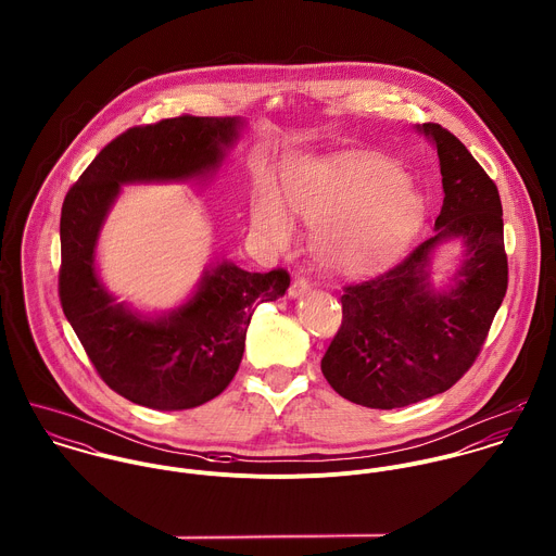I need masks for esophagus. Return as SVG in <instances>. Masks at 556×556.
<instances>
[{
    "label": "esophagus",
    "mask_w": 556,
    "mask_h": 556,
    "mask_svg": "<svg viewBox=\"0 0 556 556\" xmlns=\"http://www.w3.org/2000/svg\"><path fill=\"white\" fill-rule=\"evenodd\" d=\"M308 289H311V285H308V280L306 278H302V276H298L295 280H293V285H291V289H289V298H302L304 293H308Z\"/></svg>",
    "instance_id": "34e87169"
}]
</instances>
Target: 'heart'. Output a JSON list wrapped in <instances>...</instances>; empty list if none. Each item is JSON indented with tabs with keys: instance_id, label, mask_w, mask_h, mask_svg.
Instances as JSON below:
<instances>
[{
	"instance_id": "b5f03b06",
	"label": "heart",
	"mask_w": 556,
	"mask_h": 556,
	"mask_svg": "<svg viewBox=\"0 0 556 556\" xmlns=\"http://www.w3.org/2000/svg\"><path fill=\"white\" fill-rule=\"evenodd\" d=\"M295 218L320 227L318 254L342 276H359L386 258L413 229L419 201L392 160L346 154L291 170L282 181V201L263 190L252 203V227L287 245Z\"/></svg>"
}]
</instances>
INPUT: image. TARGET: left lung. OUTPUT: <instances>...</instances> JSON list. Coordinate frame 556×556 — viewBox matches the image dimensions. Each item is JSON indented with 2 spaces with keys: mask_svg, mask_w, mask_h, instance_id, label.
Wrapping results in <instances>:
<instances>
[{
  "mask_svg": "<svg viewBox=\"0 0 556 556\" xmlns=\"http://www.w3.org/2000/svg\"><path fill=\"white\" fill-rule=\"evenodd\" d=\"M443 175L434 233L379 276L342 291V325L320 359L327 383L370 408L447 392L476 362L507 291L503 207L494 181L443 126H417ZM464 245L453 285H431L433 252Z\"/></svg>",
  "mask_w": 556,
  "mask_h": 556,
  "instance_id": "obj_1",
  "label": "left lung"
}]
</instances>
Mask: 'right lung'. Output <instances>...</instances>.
Here are the masks:
<instances>
[{
	"mask_svg": "<svg viewBox=\"0 0 556 556\" xmlns=\"http://www.w3.org/2000/svg\"><path fill=\"white\" fill-rule=\"evenodd\" d=\"M241 128L239 117L192 115L130 128L91 160L64 199V315L102 381L135 404L181 410L223 394L238 372L254 308L291 285L285 269L256 274L225 258L203 269L181 306L152 317L119 304L98 276L96 245L122 186L214 175Z\"/></svg>",
	"mask_w": 556,
	"mask_h": 556,
	"instance_id": "1",
	"label": "right lung"
}]
</instances>
